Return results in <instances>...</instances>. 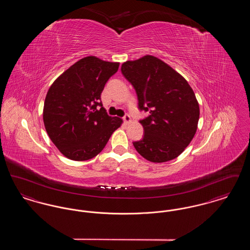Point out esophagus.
<instances>
[{"instance_id":"1","label":"esophagus","mask_w":250,"mask_h":250,"mask_svg":"<svg viewBox=\"0 0 250 250\" xmlns=\"http://www.w3.org/2000/svg\"><path fill=\"white\" fill-rule=\"evenodd\" d=\"M123 119H124V122H125V124H128V123H130L131 122L130 115L126 113V114L123 117Z\"/></svg>"}]
</instances>
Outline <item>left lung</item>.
I'll return each instance as SVG.
<instances>
[{"label":"left lung","instance_id":"1","mask_svg":"<svg viewBox=\"0 0 250 250\" xmlns=\"http://www.w3.org/2000/svg\"><path fill=\"white\" fill-rule=\"evenodd\" d=\"M121 70L136 90L139 108L149 113L140 121L144 136L133 143L135 149L155 163L176 158L198 128L200 107L190 85L178 72L152 55L126 61Z\"/></svg>","mask_w":250,"mask_h":250}]
</instances>
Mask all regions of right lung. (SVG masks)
Returning a JSON list of instances; mask_svg holds the SVG:
<instances>
[{"label": "right lung", "mask_w": 250, "mask_h": 250, "mask_svg": "<svg viewBox=\"0 0 250 250\" xmlns=\"http://www.w3.org/2000/svg\"><path fill=\"white\" fill-rule=\"evenodd\" d=\"M119 62L95 56L78 61L59 76L46 95L43 121L49 139L65 157L84 161L98 155L123 120L108 116L101 93Z\"/></svg>", "instance_id": "add662e5"}]
</instances>
